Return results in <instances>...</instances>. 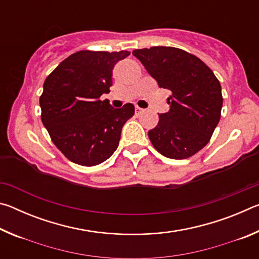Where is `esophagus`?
<instances>
[{"mask_svg":"<svg viewBox=\"0 0 259 259\" xmlns=\"http://www.w3.org/2000/svg\"><path fill=\"white\" fill-rule=\"evenodd\" d=\"M143 111H144V109H143V108H140V107H138V106H136V108H135V113H136V115H139L140 113H143Z\"/></svg>","mask_w":259,"mask_h":259,"instance_id":"34e87169","label":"esophagus"}]
</instances>
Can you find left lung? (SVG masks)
Listing matches in <instances>:
<instances>
[{"instance_id":"left-lung-1","label":"left lung","mask_w":259,"mask_h":259,"mask_svg":"<svg viewBox=\"0 0 259 259\" xmlns=\"http://www.w3.org/2000/svg\"><path fill=\"white\" fill-rule=\"evenodd\" d=\"M160 88L171 91L170 109L148 131L155 150L165 157L187 159L207 145L221 120L222 87L198 57L174 47L134 50Z\"/></svg>"}]
</instances>
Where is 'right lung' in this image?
Here are the masks:
<instances>
[{
  "instance_id": "obj_1",
  "label": "right lung",
  "mask_w": 259,
  "mask_h": 259,
  "mask_svg": "<svg viewBox=\"0 0 259 259\" xmlns=\"http://www.w3.org/2000/svg\"><path fill=\"white\" fill-rule=\"evenodd\" d=\"M129 51L81 50L61 61L46 78L41 120L57 148L74 163H103L119 146L122 126L135 106L113 108L100 96L109 93L112 71Z\"/></svg>"
}]
</instances>
